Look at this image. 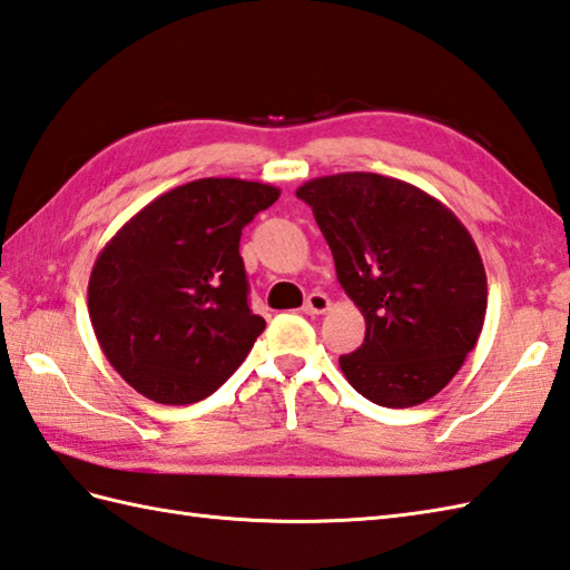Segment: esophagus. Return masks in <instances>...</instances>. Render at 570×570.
<instances>
[{
	"label": "esophagus",
	"instance_id": "obj_1",
	"mask_svg": "<svg viewBox=\"0 0 570 570\" xmlns=\"http://www.w3.org/2000/svg\"><path fill=\"white\" fill-rule=\"evenodd\" d=\"M330 311V298L321 291H313V294L303 303V313L306 315H323Z\"/></svg>",
	"mask_w": 570,
	"mask_h": 570
}]
</instances>
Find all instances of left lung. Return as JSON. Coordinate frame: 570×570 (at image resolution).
Segmentation results:
<instances>
[{
  "mask_svg": "<svg viewBox=\"0 0 570 570\" xmlns=\"http://www.w3.org/2000/svg\"><path fill=\"white\" fill-rule=\"evenodd\" d=\"M333 249L337 282L362 311L364 345L340 356L352 389L383 407L440 393L475 347L488 282L471 233L413 184L342 171L296 189Z\"/></svg>",
  "mask_w": 570,
  "mask_h": 570,
  "instance_id": "8db88e82",
  "label": "left lung"
}]
</instances>
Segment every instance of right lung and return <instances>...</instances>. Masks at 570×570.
<instances>
[{
  "instance_id": "1",
  "label": "right lung",
  "mask_w": 570,
  "mask_h": 570,
  "mask_svg": "<svg viewBox=\"0 0 570 570\" xmlns=\"http://www.w3.org/2000/svg\"><path fill=\"white\" fill-rule=\"evenodd\" d=\"M279 189L206 177L157 196L99 253L89 317L128 386L165 405L204 401L264 330L247 301L240 235Z\"/></svg>"
}]
</instances>
